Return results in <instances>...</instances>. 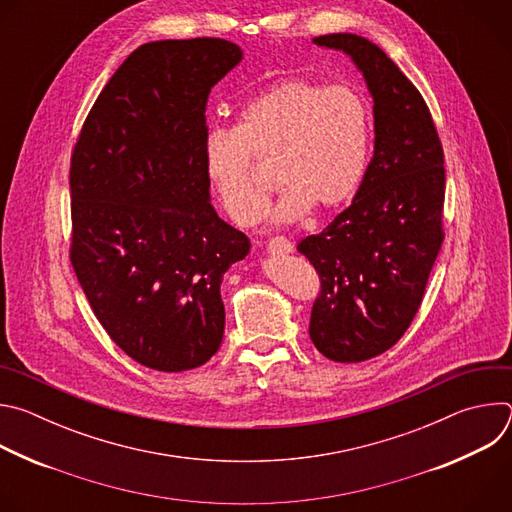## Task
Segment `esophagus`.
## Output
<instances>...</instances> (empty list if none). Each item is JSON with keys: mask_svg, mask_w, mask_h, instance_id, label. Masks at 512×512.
Instances as JSON below:
<instances>
[{"mask_svg": "<svg viewBox=\"0 0 512 512\" xmlns=\"http://www.w3.org/2000/svg\"><path fill=\"white\" fill-rule=\"evenodd\" d=\"M265 247H267V253H271V255H287L294 251V243L285 237H273L267 241Z\"/></svg>", "mask_w": 512, "mask_h": 512, "instance_id": "esophagus-1", "label": "esophagus"}]
</instances>
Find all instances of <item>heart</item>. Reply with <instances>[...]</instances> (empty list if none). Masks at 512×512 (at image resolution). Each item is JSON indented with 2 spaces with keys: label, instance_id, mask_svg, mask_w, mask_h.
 Segmentation results:
<instances>
[{
  "label": "heart",
  "instance_id": "b5f03b06",
  "mask_svg": "<svg viewBox=\"0 0 512 512\" xmlns=\"http://www.w3.org/2000/svg\"><path fill=\"white\" fill-rule=\"evenodd\" d=\"M371 117L348 87L310 79H283L253 97L235 129H212L204 143V170L223 208L241 227L265 212L271 182H261L253 161L275 162L285 186L271 210L273 223H296L316 206L348 202L367 170Z\"/></svg>",
  "mask_w": 512,
  "mask_h": 512
}]
</instances>
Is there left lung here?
I'll return each instance as SVG.
<instances>
[{
  "instance_id": "obj_1",
  "label": "left lung",
  "mask_w": 512,
  "mask_h": 512,
  "mask_svg": "<svg viewBox=\"0 0 512 512\" xmlns=\"http://www.w3.org/2000/svg\"><path fill=\"white\" fill-rule=\"evenodd\" d=\"M314 44L348 54L375 103V152L352 204L298 243L320 275L314 346L360 362L389 350L421 306L444 241V150L421 93L377 44L356 34Z\"/></svg>"
}]
</instances>
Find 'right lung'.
I'll list each match as a JSON object with an SVG mask.
<instances>
[{
  "mask_svg": "<svg viewBox=\"0 0 512 512\" xmlns=\"http://www.w3.org/2000/svg\"><path fill=\"white\" fill-rule=\"evenodd\" d=\"M241 58L221 38L139 46L72 152V267L111 340L154 371H190L218 350L223 275L251 249L210 204L204 170L206 101Z\"/></svg>",
  "mask_w": 512,
  "mask_h": 512,
  "instance_id": "1",
  "label": "right lung"
}]
</instances>
